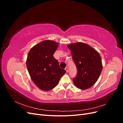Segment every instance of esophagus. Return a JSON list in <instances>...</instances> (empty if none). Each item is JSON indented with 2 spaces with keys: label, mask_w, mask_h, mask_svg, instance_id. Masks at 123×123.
Wrapping results in <instances>:
<instances>
[{
  "label": "esophagus",
  "mask_w": 123,
  "mask_h": 123,
  "mask_svg": "<svg viewBox=\"0 0 123 123\" xmlns=\"http://www.w3.org/2000/svg\"><path fill=\"white\" fill-rule=\"evenodd\" d=\"M65 70H66V71H67V72H68V67H66L65 68Z\"/></svg>",
  "instance_id": "obj_1"
}]
</instances>
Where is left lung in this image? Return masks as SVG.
I'll use <instances>...</instances> for the list:
<instances>
[{"label": "left lung", "instance_id": "left-lung-1", "mask_svg": "<svg viewBox=\"0 0 123 123\" xmlns=\"http://www.w3.org/2000/svg\"><path fill=\"white\" fill-rule=\"evenodd\" d=\"M71 51L72 59L77 72L73 79L74 85L85 90L91 87L98 80L103 66L99 54L93 48L83 43H76L68 45Z\"/></svg>", "mask_w": 123, "mask_h": 123}]
</instances>
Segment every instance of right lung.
I'll return each mask as SVG.
<instances>
[{"label":"right lung","instance_id":"obj_1","mask_svg":"<svg viewBox=\"0 0 123 123\" xmlns=\"http://www.w3.org/2000/svg\"><path fill=\"white\" fill-rule=\"evenodd\" d=\"M58 43L53 40L43 41L30 50L27 67L34 83L39 89L49 91L57 85L66 71L60 68L53 54Z\"/></svg>","mask_w":123,"mask_h":123}]
</instances>
